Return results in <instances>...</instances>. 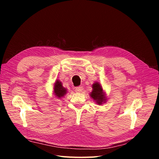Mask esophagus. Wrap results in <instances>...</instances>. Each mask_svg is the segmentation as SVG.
Wrapping results in <instances>:
<instances>
[{
  "mask_svg": "<svg viewBox=\"0 0 159 159\" xmlns=\"http://www.w3.org/2000/svg\"><path fill=\"white\" fill-rule=\"evenodd\" d=\"M83 90V86H77L75 88V91L76 92V93H81Z\"/></svg>",
  "mask_w": 159,
  "mask_h": 159,
  "instance_id": "obj_1",
  "label": "esophagus"
}]
</instances>
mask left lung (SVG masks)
I'll use <instances>...</instances> for the list:
<instances>
[{
    "mask_svg": "<svg viewBox=\"0 0 159 159\" xmlns=\"http://www.w3.org/2000/svg\"><path fill=\"white\" fill-rule=\"evenodd\" d=\"M93 91L90 93V96L92 98L95 100L96 104L99 105L104 103L106 101L105 94L103 93V89H102V86L98 83H95L93 84Z\"/></svg>",
    "mask_w": 159,
    "mask_h": 159,
    "instance_id": "8db88e82",
    "label": "left lung"
}]
</instances>
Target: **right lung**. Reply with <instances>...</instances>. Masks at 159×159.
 Returning <instances> with one entry per match:
<instances>
[{
  "mask_svg": "<svg viewBox=\"0 0 159 159\" xmlns=\"http://www.w3.org/2000/svg\"><path fill=\"white\" fill-rule=\"evenodd\" d=\"M54 93L57 98H61L66 94V89H65L60 80H57L54 84Z\"/></svg>",
  "mask_w": 159,
  "mask_h": 159,
  "instance_id": "add662e5",
  "label": "right lung"
}]
</instances>
